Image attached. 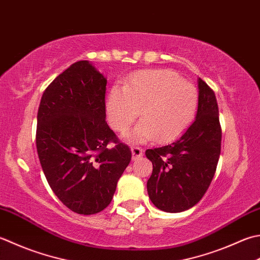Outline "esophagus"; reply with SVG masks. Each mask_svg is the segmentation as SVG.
<instances>
[{
    "label": "esophagus",
    "instance_id": "obj_1",
    "mask_svg": "<svg viewBox=\"0 0 260 260\" xmlns=\"http://www.w3.org/2000/svg\"><path fill=\"white\" fill-rule=\"evenodd\" d=\"M142 155H143V150H142L141 147H137V146L132 147V159L137 160L140 159Z\"/></svg>",
    "mask_w": 260,
    "mask_h": 260
}]
</instances>
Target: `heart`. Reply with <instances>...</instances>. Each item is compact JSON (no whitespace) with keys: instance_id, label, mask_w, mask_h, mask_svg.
I'll use <instances>...</instances> for the list:
<instances>
[{"instance_id":"1","label":"heart","mask_w":260,"mask_h":260,"mask_svg":"<svg viewBox=\"0 0 260 260\" xmlns=\"http://www.w3.org/2000/svg\"><path fill=\"white\" fill-rule=\"evenodd\" d=\"M198 107L195 85L169 70H145L109 90L106 110L111 127L124 133L141 110L142 120L125 139L132 143L170 142L184 134Z\"/></svg>"}]
</instances>
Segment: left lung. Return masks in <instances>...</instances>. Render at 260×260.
<instances>
[{
  "mask_svg": "<svg viewBox=\"0 0 260 260\" xmlns=\"http://www.w3.org/2000/svg\"><path fill=\"white\" fill-rule=\"evenodd\" d=\"M196 119L174 143L149 149L153 165L147 194L155 207L179 213L196 205L210 187L221 153L222 131L215 93L198 79Z\"/></svg>",
  "mask_w": 260,
  "mask_h": 260,
  "instance_id": "1",
  "label": "left lung"
}]
</instances>
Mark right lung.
Returning <instances> with one entry per match:
<instances>
[{
    "instance_id": "obj_1",
    "label": "right lung",
    "mask_w": 260,
    "mask_h": 260,
    "mask_svg": "<svg viewBox=\"0 0 260 260\" xmlns=\"http://www.w3.org/2000/svg\"><path fill=\"white\" fill-rule=\"evenodd\" d=\"M106 85L89 60H79L46 88L38 109L36 145L45 177L78 214H95L110 204L132 159L106 121Z\"/></svg>"
}]
</instances>
